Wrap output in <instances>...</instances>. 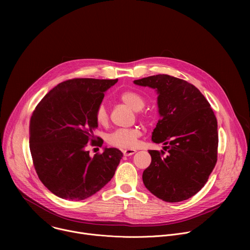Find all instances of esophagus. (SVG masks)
<instances>
[{"label":"esophagus","instance_id":"esophagus-1","mask_svg":"<svg viewBox=\"0 0 250 250\" xmlns=\"http://www.w3.org/2000/svg\"><path fill=\"white\" fill-rule=\"evenodd\" d=\"M135 152H136V150H134V149H125V150H123V153H124L125 156L132 155V154H134Z\"/></svg>","mask_w":250,"mask_h":250}]
</instances>
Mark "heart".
<instances>
[{
    "instance_id": "obj_1",
    "label": "heart",
    "mask_w": 250,
    "mask_h": 250,
    "mask_svg": "<svg viewBox=\"0 0 250 250\" xmlns=\"http://www.w3.org/2000/svg\"><path fill=\"white\" fill-rule=\"evenodd\" d=\"M119 100L128 105L134 111H139L146 105V99L140 93L133 90H126L122 92L119 95ZM139 118H146L145 113L138 112ZM95 118L97 123L100 125H105L109 122V115L104 104H100L95 114ZM141 135V131L138 127H130V128H120L109 134L108 144L120 147V148H133L137 145V140Z\"/></svg>"
}]
</instances>
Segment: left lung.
<instances>
[{
  "label": "left lung",
  "mask_w": 250,
  "mask_h": 250,
  "mask_svg": "<svg viewBox=\"0 0 250 250\" xmlns=\"http://www.w3.org/2000/svg\"><path fill=\"white\" fill-rule=\"evenodd\" d=\"M158 93L160 119L152 132L163 150H149L146 187L168 203L185 201L207 183L218 160V122L204 95L189 82L167 74L134 80Z\"/></svg>",
  "instance_id": "1"
}]
</instances>
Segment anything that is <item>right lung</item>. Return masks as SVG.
Wrapping results in <instances>:
<instances>
[{
  "mask_svg": "<svg viewBox=\"0 0 250 250\" xmlns=\"http://www.w3.org/2000/svg\"><path fill=\"white\" fill-rule=\"evenodd\" d=\"M118 79L74 78L49 91L33 111L29 149L35 171L54 195L85 200L108 183L123 157L117 148H104L91 157L87 144L102 146L94 135L96 110L105 91ZM98 139V141L95 139Z\"/></svg>",
  "mask_w": 250,
  "mask_h": 250,
  "instance_id": "1",
  "label": "right lung"
}]
</instances>
